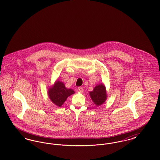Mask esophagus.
Segmentation results:
<instances>
[{
  "label": "esophagus",
  "instance_id": "obj_1",
  "mask_svg": "<svg viewBox=\"0 0 160 160\" xmlns=\"http://www.w3.org/2000/svg\"><path fill=\"white\" fill-rule=\"evenodd\" d=\"M78 91L80 92V93H82V92H83V88H82V87H78Z\"/></svg>",
  "mask_w": 160,
  "mask_h": 160
}]
</instances>
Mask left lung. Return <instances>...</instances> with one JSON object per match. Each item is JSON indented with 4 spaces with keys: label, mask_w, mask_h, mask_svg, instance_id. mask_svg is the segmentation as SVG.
I'll list each match as a JSON object with an SVG mask.
<instances>
[{
    "label": "left lung",
    "mask_w": 160,
    "mask_h": 160,
    "mask_svg": "<svg viewBox=\"0 0 160 160\" xmlns=\"http://www.w3.org/2000/svg\"><path fill=\"white\" fill-rule=\"evenodd\" d=\"M92 100L96 106L102 104L107 99L106 87L103 84L96 86L92 91L89 92Z\"/></svg>",
    "instance_id": "8db88e82"
}]
</instances>
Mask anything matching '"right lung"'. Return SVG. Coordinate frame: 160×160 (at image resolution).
<instances>
[{
	"label": "right lung",
	"instance_id": "add662e5",
	"mask_svg": "<svg viewBox=\"0 0 160 160\" xmlns=\"http://www.w3.org/2000/svg\"><path fill=\"white\" fill-rule=\"evenodd\" d=\"M75 92L71 89H67L63 82L57 80L48 91L49 98L55 105L61 107L69 96Z\"/></svg>",
	"mask_w": 160,
	"mask_h": 160
}]
</instances>
